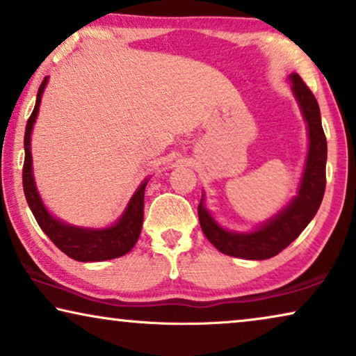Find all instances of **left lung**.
Masks as SVG:
<instances>
[{"label":"left lung","instance_id":"8db88e82","mask_svg":"<svg viewBox=\"0 0 356 356\" xmlns=\"http://www.w3.org/2000/svg\"><path fill=\"white\" fill-rule=\"evenodd\" d=\"M291 92L298 102L301 113L308 124V155L301 175L298 194L269 220L261 223L256 230L240 233L222 228L204 206V197L197 207L199 223L204 235L218 251L233 257L262 261L269 259L285 250L300 236L306 225L313 220L323 202L325 189V160L327 140L321 124V111L316 97L303 79L293 72L290 74Z\"/></svg>","mask_w":356,"mask_h":356}]
</instances>
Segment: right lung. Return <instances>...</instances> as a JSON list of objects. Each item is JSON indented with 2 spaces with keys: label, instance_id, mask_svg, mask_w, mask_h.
Returning a JSON list of instances; mask_svg holds the SVG:
<instances>
[{
  "label": "right lung",
  "instance_id": "add662e5",
  "mask_svg": "<svg viewBox=\"0 0 356 356\" xmlns=\"http://www.w3.org/2000/svg\"><path fill=\"white\" fill-rule=\"evenodd\" d=\"M48 77L42 82L37 94L35 108H33L31 118L27 120L26 136H24V150H26V160L22 168V184L24 194H26L27 204L35 217V220L45 235L65 252L71 259L81 262H97L108 261L115 257L124 256L126 252L133 250L136 241L139 240L140 228L144 220V191L149 179L145 178L139 188L136 189L133 197L129 199L128 206L121 217L111 227L106 228H86L65 223L60 218L53 217L45 204L42 202L40 194L37 191L35 179L32 172V152H31V134L35 124L38 108L43 90H45Z\"/></svg>",
  "mask_w": 356,
  "mask_h": 356
}]
</instances>
